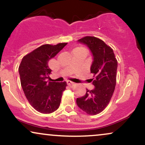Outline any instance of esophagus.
I'll return each mask as SVG.
<instances>
[{
    "mask_svg": "<svg viewBox=\"0 0 145 145\" xmlns=\"http://www.w3.org/2000/svg\"><path fill=\"white\" fill-rule=\"evenodd\" d=\"M67 84L70 87H73L74 86H75V84L71 81H67Z\"/></svg>",
    "mask_w": 145,
    "mask_h": 145,
    "instance_id": "esophagus-1",
    "label": "esophagus"
}]
</instances>
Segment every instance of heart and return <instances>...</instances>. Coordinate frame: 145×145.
<instances>
[{
	"label": "heart",
	"mask_w": 145,
	"mask_h": 145,
	"mask_svg": "<svg viewBox=\"0 0 145 145\" xmlns=\"http://www.w3.org/2000/svg\"><path fill=\"white\" fill-rule=\"evenodd\" d=\"M81 48H82V47H78V48H75L74 50H76V49H81Z\"/></svg>",
	"instance_id": "b5f03b06"
}]
</instances>
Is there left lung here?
<instances>
[{
  "label": "left lung",
  "mask_w": 145,
  "mask_h": 145,
  "mask_svg": "<svg viewBox=\"0 0 145 145\" xmlns=\"http://www.w3.org/2000/svg\"><path fill=\"white\" fill-rule=\"evenodd\" d=\"M89 48L93 57L90 72L95 86L93 90L86 89V95L76 99L82 110L89 115H97L107 106L116 84L118 61L113 50L102 40L94 36H85L78 40Z\"/></svg>",
  "instance_id": "obj_1"
}]
</instances>
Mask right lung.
Listing matches in <instances>:
<instances>
[{
    "mask_svg": "<svg viewBox=\"0 0 145 145\" xmlns=\"http://www.w3.org/2000/svg\"><path fill=\"white\" fill-rule=\"evenodd\" d=\"M67 44L42 45L23 57L19 67L21 85L26 99L38 112L53 113L60 105L67 83L47 81L51 74L48 63Z\"/></svg>",
    "mask_w": 145,
    "mask_h": 145,
    "instance_id": "right-lung-1",
    "label": "right lung"
}]
</instances>
